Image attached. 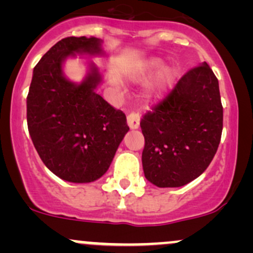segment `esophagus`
I'll list each match as a JSON object with an SVG mask.
<instances>
[{
  "label": "esophagus",
  "instance_id": "1",
  "mask_svg": "<svg viewBox=\"0 0 253 253\" xmlns=\"http://www.w3.org/2000/svg\"><path fill=\"white\" fill-rule=\"evenodd\" d=\"M139 123H140V115L136 112H130L127 115V124H128L130 129H136L139 127Z\"/></svg>",
  "mask_w": 253,
  "mask_h": 253
}]
</instances>
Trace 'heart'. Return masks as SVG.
Wrapping results in <instances>:
<instances>
[{
  "label": "heart",
  "instance_id": "heart-1",
  "mask_svg": "<svg viewBox=\"0 0 253 253\" xmlns=\"http://www.w3.org/2000/svg\"><path fill=\"white\" fill-rule=\"evenodd\" d=\"M162 65H163V63L159 59H150L147 62L141 63L135 69V71L133 72V80L138 81V82H145V81L155 76L157 72L162 69ZM175 76L176 74L172 69H165V70L162 71L158 75V77L156 78L152 89H151L153 96L164 95L172 84Z\"/></svg>",
  "mask_w": 253,
  "mask_h": 253
}]
</instances>
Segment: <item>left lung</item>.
<instances>
[{
    "mask_svg": "<svg viewBox=\"0 0 253 253\" xmlns=\"http://www.w3.org/2000/svg\"><path fill=\"white\" fill-rule=\"evenodd\" d=\"M219 82L207 63L190 69L140 121L147 181L159 188L185 185L215 156L222 133Z\"/></svg>",
    "mask_w": 253,
    "mask_h": 253,
    "instance_id": "obj_1",
    "label": "left lung"
}]
</instances>
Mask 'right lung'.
Wrapping results in <instances>:
<instances>
[{"label": "right lung", "mask_w": 253, "mask_h": 253, "mask_svg": "<svg viewBox=\"0 0 253 253\" xmlns=\"http://www.w3.org/2000/svg\"><path fill=\"white\" fill-rule=\"evenodd\" d=\"M95 37H68L43 54L27 95L28 132L42 163L68 182L96 181L108 170L128 132L126 115L95 92L98 69L81 84L63 76L62 64L75 53H101Z\"/></svg>", "instance_id": "obj_1"}]
</instances>
